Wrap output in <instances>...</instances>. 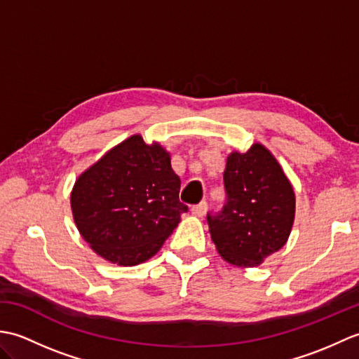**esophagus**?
<instances>
[{
  "mask_svg": "<svg viewBox=\"0 0 359 359\" xmlns=\"http://www.w3.org/2000/svg\"><path fill=\"white\" fill-rule=\"evenodd\" d=\"M207 210H208L207 202H201L199 205H194V207L191 208V212L196 217H203L205 215H207Z\"/></svg>",
  "mask_w": 359,
  "mask_h": 359,
  "instance_id": "34e87169",
  "label": "esophagus"
}]
</instances>
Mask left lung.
<instances>
[{
  "label": "left lung",
  "mask_w": 359,
  "mask_h": 359,
  "mask_svg": "<svg viewBox=\"0 0 359 359\" xmlns=\"http://www.w3.org/2000/svg\"><path fill=\"white\" fill-rule=\"evenodd\" d=\"M224 210L208 216L211 241L225 262L261 265L285 245L296 215V196L280 163L262 143L226 157Z\"/></svg>",
  "instance_id": "8db88e82"
}]
</instances>
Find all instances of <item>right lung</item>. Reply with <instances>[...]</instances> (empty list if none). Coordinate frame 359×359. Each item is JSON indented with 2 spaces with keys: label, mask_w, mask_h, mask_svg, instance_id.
I'll list each match as a JSON object with an SVG mask.
<instances>
[{
  "label": "right lung",
  "mask_w": 359,
  "mask_h": 359,
  "mask_svg": "<svg viewBox=\"0 0 359 359\" xmlns=\"http://www.w3.org/2000/svg\"><path fill=\"white\" fill-rule=\"evenodd\" d=\"M171 152L134 134L83 171L71 191L75 226L90 250L111 264L147 262L188 211Z\"/></svg>",
  "instance_id": "1"
}]
</instances>
